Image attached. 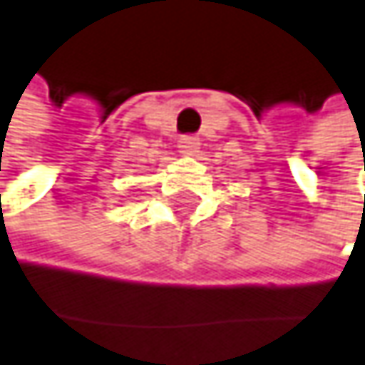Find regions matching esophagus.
I'll list each match as a JSON object with an SVG mask.
<instances>
[{
	"mask_svg": "<svg viewBox=\"0 0 365 365\" xmlns=\"http://www.w3.org/2000/svg\"><path fill=\"white\" fill-rule=\"evenodd\" d=\"M178 148H180V152L185 154V156H194V154L198 152V148H200V140L194 138V135H183V138H180Z\"/></svg>",
	"mask_w": 365,
	"mask_h": 365,
	"instance_id": "1",
	"label": "esophagus"
}]
</instances>
